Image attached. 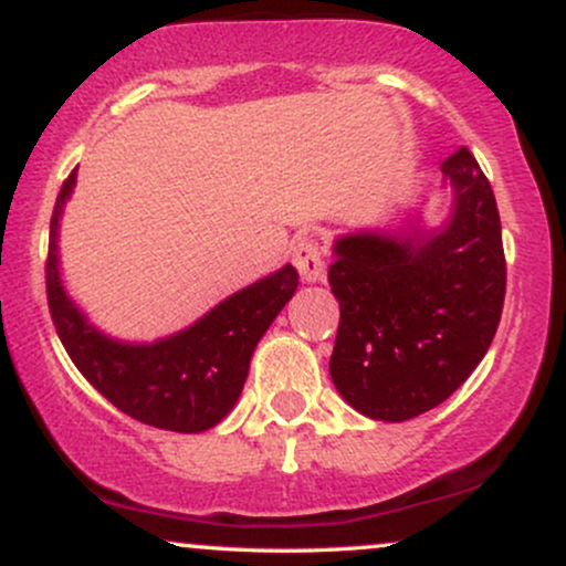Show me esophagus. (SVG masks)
<instances>
[{"label": "esophagus", "mask_w": 566, "mask_h": 566, "mask_svg": "<svg viewBox=\"0 0 566 566\" xmlns=\"http://www.w3.org/2000/svg\"><path fill=\"white\" fill-rule=\"evenodd\" d=\"M292 263H295L297 274L303 276V282H319L324 279V247L316 237H301L292 244Z\"/></svg>", "instance_id": "esophagus-1"}]
</instances>
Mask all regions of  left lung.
<instances>
[{"mask_svg":"<svg viewBox=\"0 0 566 566\" xmlns=\"http://www.w3.org/2000/svg\"><path fill=\"white\" fill-rule=\"evenodd\" d=\"M441 172L454 186V212L439 233H356L335 244L340 324L329 375L375 420L418 418L458 391L503 314L505 252L490 180L465 146Z\"/></svg>","mask_w":566,"mask_h":566,"instance_id":"8db88e82","label":"left lung"}]
</instances>
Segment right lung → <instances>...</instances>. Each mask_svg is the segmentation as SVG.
<instances>
[{
  "mask_svg": "<svg viewBox=\"0 0 566 566\" xmlns=\"http://www.w3.org/2000/svg\"><path fill=\"white\" fill-rule=\"evenodd\" d=\"M71 186L74 172L55 199L44 263L50 316L71 361L97 394L140 423L178 433L220 423L242 394L258 340L297 290V271L284 265L154 346L114 343L84 322L57 276V218Z\"/></svg>",
  "mask_w": 566,
  "mask_h": 566,
  "instance_id": "1",
  "label": "right lung"
}]
</instances>
